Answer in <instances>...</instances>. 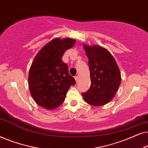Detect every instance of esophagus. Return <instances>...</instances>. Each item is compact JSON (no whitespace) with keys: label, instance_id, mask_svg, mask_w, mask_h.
Here are the masks:
<instances>
[{"label":"esophagus","instance_id":"1","mask_svg":"<svg viewBox=\"0 0 148 148\" xmlns=\"http://www.w3.org/2000/svg\"><path fill=\"white\" fill-rule=\"evenodd\" d=\"M75 79L76 82H78V81H79V77H78V76H75Z\"/></svg>","mask_w":148,"mask_h":148}]
</instances>
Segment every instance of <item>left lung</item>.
Listing matches in <instances>:
<instances>
[{
	"label": "left lung",
	"mask_w": 148,
	"mask_h": 148,
	"mask_svg": "<svg viewBox=\"0 0 148 148\" xmlns=\"http://www.w3.org/2000/svg\"><path fill=\"white\" fill-rule=\"evenodd\" d=\"M89 62L92 84L86 92L82 93L89 104L100 106L110 102L121 84L120 70L114 57L106 48L100 46L84 44Z\"/></svg>",
	"instance_id": "8db88e82"
}]
</instances>
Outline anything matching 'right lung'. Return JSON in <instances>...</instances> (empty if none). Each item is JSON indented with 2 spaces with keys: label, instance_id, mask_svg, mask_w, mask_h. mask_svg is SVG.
<instances>
[{
  "label": "right lung",
  "instance_id": "obj_1",
  "mask_svg": "<svg viewBox=\"0 0 148 148\" xmlns=\"http://www.w3.org/2000/svg\"><path fill=\"white\" fill-rule=\"evenodd\" d=\"M75 43L71 38L53 39L38 52L32 62L28 78L30 94L38 105L48 110L62 104L69 89L75 84L67 64L62 61L64 52Z\"/></svg>",
  "mask_w": 148,
  "mask_h": 148
}]
</instances>
